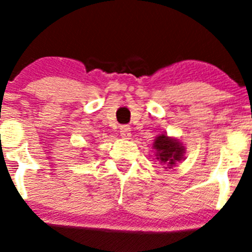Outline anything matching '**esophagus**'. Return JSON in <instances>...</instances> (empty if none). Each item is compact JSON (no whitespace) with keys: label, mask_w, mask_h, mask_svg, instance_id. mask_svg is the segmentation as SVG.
<instances>
[{"label":"esophagus","mask_w":252,"mask_h":252,"mask_svg":"<svg viewBox=\"0 0 252 252\" xmlns=\"http://www.w3.org/2000/svg\"><path fill=\"white\" fill-rule=\"evenodd\" d=\"M120 135L122 139H130L131 136V127L128 125H122L120 127Z\"/></svg>","instance_id":"1"}]
</instances>
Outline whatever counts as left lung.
Returning a JSON list of instances; mask_svg holds the SVG:
<instances>
[{"instance_id": "left-lung-1", "label": "left lung", "mask_w": 252, "mask_h": 252, "mask_svg": "<svg viewBox=\"0 0 252 252\" xmlns=\"http://www.w3.org/2000/svg\"><path fill=\"white\" fill-rule=\"evenodd\" d=\"M155 149V159L161 164H165L169 168L175 165V162L183 160L184 149L183 144H180L174 137H169L165 133H161L154 140Z\"/></svg>"}]
</instances>
